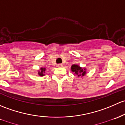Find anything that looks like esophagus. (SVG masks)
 Returning a JSON list of instances; mask_svg holds the SVG:
<instances>
[{"label":"esophagus","instance_id":"esophagus-1","mask_svg":"<svg viewBox=\"0 0 125 125\" xmlns=\"http://www.w3.org/2000/svg\"><path fill=\"white\" fill-rule=\"evenodd\" d=\"M57 67H62V66H63V65H62V64H61V63L57 64Z\"/></svg>","mask_w":125,"mask_h":125}]
</instances>
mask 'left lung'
Listing matches in <instances>:
<instances>
[{
    "label": "left lung",
    "instance_id": "1",
    "mask_svg": "<svg viewBox=\"0 0 125 125\" xmlns=\"http://www.w3.org/2000/svg\"><path fill=\"white\" fill-rule=\"evenodd\" d=\"M71 71L74 74H77L78 77L84 76L86 73V68H82L78 65H73L71 66Z\"/></svg>",
    "mask_w": 125,
    "mask_h": 125
}]
</instances>
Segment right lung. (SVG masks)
<instances>
[{"instance_id":"1","label":"right lung","mask_w":125,"mask_h":125,"mask_svg":"<svg viewBox=\"0 0 125 125\" xmlns=\"http://www.w3.org/2000/svg\"><path fill=\"white\" fill-rule=\"evenodd\" d=\"M45 68H41L40 69V71H38V75L41 77L45 75Z\"/></svg>"}]
</instances>
